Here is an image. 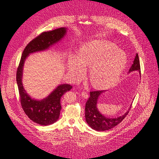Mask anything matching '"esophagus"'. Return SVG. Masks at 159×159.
<instances>
[{"label": "esophagus", "instance_id": "34e87169", "mask_svg": "<svg viewBox=\"0 0 159 159\" xmlns=\"http://www.w3.org/2000/svg\"><path fill=\"white\" fill-rule=\"evenodd\" d=\"M81 96L82 97H84V98H88V94L86 92V91H82V92H81Z\"/></svg>", "mask_w": 159, "mask_h": 159}]
</instances>
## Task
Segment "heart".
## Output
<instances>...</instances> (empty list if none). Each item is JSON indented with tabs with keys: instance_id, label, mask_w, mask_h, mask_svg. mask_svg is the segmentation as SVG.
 <instances>
[{
	"instance_id": "heart-1",
	"label": "heart",
	"mask_w": 159,
	"mask_h": 159,
	"mask_svg": "<svg viewBox=\"0 0 159 159\" xmlns=\"http://www.w3.org/2000/svg\"><path fill=\"white\" fill-rule=\"evenodd\" d=\"M126 62V54L115 44L107 40H94L83 45L77 57L75 55L70 57L69 72L74 80H79L84 75V68L90 67L88 77L91 86L104 89L116 84Z\"/></svg>"
}]
</instances>
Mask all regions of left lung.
<instances>
[{"label": "left lung", "mask_w": 159, "mask_h": 159, "mask_svg": "<svg viewBox=\"0 0 159 159\" xmlns=\"http://www.w3.org/2000/svg\"><path fill=\"white\" fill-rule=\"evenodd\" d=\"M134 71H138L139 73H140V61L137 53L136 54L132 66L129 70V73ZM104 92H105V91L103 90L91 91L90 97L87 101L85 106V118L86 122L91 128L98 131L110 129L120 124L128 114L131 107H129V110L123 115L118 117H106L99 112L97 107L98 99L100 95Z\"/></svg>", "instance_id": "obj_1"}]
</instances>
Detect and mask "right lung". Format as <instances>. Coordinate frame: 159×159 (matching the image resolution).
I'll return each mask as SVG.
<instances>
[{
	"mask_svg": "<svg viewBox=\"0 0 159 159\" xmlns=\"http://www.w3.org/2000/svg\"><path fill=\"white\" fill-rule=\"evenodd\" d=\"M66 33V28H60L53 31L42 33L33 39L24 48L16 71V79L22 109L32 121L43 126L52 124L59 118L62 108L61 97L67 91H70L72 86L66 84H61L43 99L32 98L26 93L22 85L24 64L30 54L48 49L49 47L62 40Z\"/></svg>",
	"mask_w": 159,
	"mask_h": 159,
	"instance_id": "obj_1",
	"label": "right lung"
}]
</instances>
